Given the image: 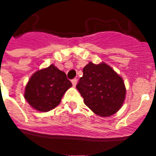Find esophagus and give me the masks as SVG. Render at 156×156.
I'll use <instances>...</instances> for the list:
<instances>
[{
    "instance_id": "obj_1",
    "label": "esophagus",
    "mask_w": 156,
    "mask_h": 156,
    "mask_svg": "<svg viewBox=\"0 0 156 156\" xmlns=\"http://www.w3.org/2000/svg\"><path fill=\"white\" fill-rule=\"evenodd\" d=\"M77 83H78V80L76 79V78H73V80H72V83H73V86L75 87L76 85H77Z\"/></svg>"
}]
</instances>
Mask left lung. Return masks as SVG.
<instances>
[{"label": "left lung", "instance_id": "left-lung-1", "mask_svg": "<svg viewBox=\"0 0 156 156\" xmlns=\"http://www.w3.org/2000/svg\"><path fill=\"white\" fill-rule=\"evenodd\" d=\"M83 73L76 87L85 105L101 117H109L119 111L126 94L123 78L105 62H89Z\"/></svg>", "mask_w": 156, "mask_h": 156}]
</instances>
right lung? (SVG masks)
<instances>
[{
  "instance_id": "1",
  "label": "right lung",
  "mask_w": 156,
  "mask_h": 156,
  "mask_svg": "<svg viewBox=\"0 0 156 156\" xmlns=\"http://www.w3.org/2000/svg\"><path fill=\"white\" fill-rule=\"evenodd\" d=\"M71 86L64 72L51 64L33 73L26 86L24 98L37 111H50L60 104Z\"/></svg>"
}]
</instances>
